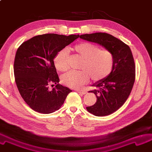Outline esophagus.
<instances>
[{"label":"esophagus","instance_id":"34e87169","mask_svg":"<svg viewBox=\"0 0 152 152\" xmlns=\"http://www.w3.org/2000/svg\"><path fill=\"white\" fill-rule=\"evenodd\" d=\"M78 93L79 94H83V95H84V94H86L87 92H86V91H82V90H77V91Z\"/></svg>","mask_w":152,"mask_h":152}]
</instances>
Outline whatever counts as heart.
Masks as SVG:
<instances>
[{"instance_id": "b5f03b06", "label": "heart", "mask_w": 152, "mask_h": 152, "mask_svg": "<svg viewBox=\"0 0 152 152\" xmlns=\"http://www.w3.org/2000/svg\"><path fill=\"white\" fill-rule=\"evenodd\" d=\"M74 52L82 59L80 71H70L62 75L61 80L65 86L80 88L88 80L89 77L94 82L100 81L107 77L113 66V55L107 49H101L91 43L82 42L72 48ZM53 64L57 70L64 72L69 69V56L65 50H61L56 54Z\"/></svg>"}]
</instances>
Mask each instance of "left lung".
Returning a JSON list of instances; mask_svg holds the SVG:
<instances>
[{
  "mask_svg": "<svg viewBox=\"0 0 152 152\" xmlns=\"http://www.w3.org/2000/svg\"><path fill=\"white\" fill-rule=\"evenodd\" d=\"M80 38L102 46L113 55L111 72L92 86L96 89L88 91L96 96V102L86 107L94 116H107L123 105L132 90L135 80V64L132 51L122 41L107 33L85 34Z\"/></svg>",
  "mask_w": 152,
  "mask_h": 152,
  "instance_id": "8db88e82",
  "label": "left lung"
}]
</instances>
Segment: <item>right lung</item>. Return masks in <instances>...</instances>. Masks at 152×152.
Segmentation results:
<instances>
[{"label": "right lung", "mask_w": 152, "mask_h": 152, "mask_svg": "<svg viewBox=\"0 0 152 152\" xmlns=\"http://www.w3.org/2000/svg\"><path fill=\"white\" fill-rule=\"evenodd\" d=\"M78 37V34H45L34 36L18 48L14 63L15 81L20 96L34 111L43 114L57 111L72 92L59 83L53 59ZM53 83L56 86L50 90Z\"/></svg>", "instance_id": "1"}]
</instances>
